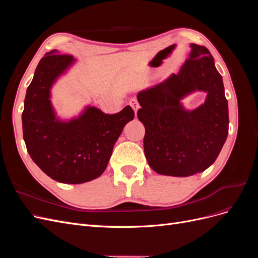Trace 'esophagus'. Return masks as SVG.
Returning a JSON list of instances; mask_svg holds the SVG:
<instances>
[{"instance_id": "esophagus-1", "label": "esophagus", "mask_w": 258, "mask_h": 258, "mask_svg": "<svg viewBox=\"0 0 258 258\" xmlns=\"http://www.w3.org/2000/svg\"><path fill=\"white\" fill-rule=\"evenodd\" d=\"M129 105L132 107V110L135 111V114L137 115V113H138V110L140 108V105H139V102H138V100L137 99H131L130 101H129Z\"/></svg>"}]
</instances>
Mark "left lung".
<instances>
[{
	"label": "left lung",
	"instance_id": "1",
	"mask_svg": "<svg viewBox=\"0 0 258 258\" xmlns=\"http://www.w3.org/2000/svg\"><path fill=\"white\" fill-rule=\"evenodd\" d=\"M196 91L205 103L187 110L181 100ZM138 118L145 127L144 154L159 174L190 176L216 160L228 136V102L221 74L205 46L190 44L177 74L138 93Z\"/></svg>",
	"mask_w": 258,
	"mask_h": 258
}]
</instances>
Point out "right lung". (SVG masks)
Returning a JSON list of instances; mask_svg holds the SVG:
<instances>
[{"label": "right lung", "instance_id": "right-lung-1", "mask_svg": "<svg viewBox=\"0 0 258 258\" xmlns=\"http://www.w3.org/2000/svg\"><path fill=\"white\" fill-rule=\"evenodd\" d=\"M75 61L73 56L54 50L46 53L27 89L21 117L31 158L45 174L66 184L86 183L102 174L117 139L135 117L129 105L112 115L87 105L71 119L57 116L51 88Z\"/></svg>", "mask_w": 258, "mask_h": 258}]
</instances>
